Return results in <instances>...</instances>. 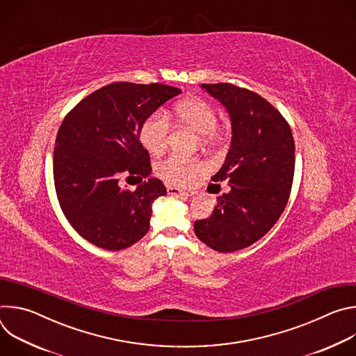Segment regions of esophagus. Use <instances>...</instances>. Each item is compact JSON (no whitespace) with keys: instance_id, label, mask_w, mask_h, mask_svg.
Instances as JSON below:
<instances>
[{"instance_id":"esophagus-1","label":"esophagus","mask_w":356,"mask_h":356,"mask_svg":"<svg viewBox=\"0 0 356 356\" xmlns=\"http://www.w3.org/2000/svg\"><path fill=\"white\" fill-rule=\"evenodd\" d=\"M168 193L172 194V195H180V197H190V195L194 194V191H186V190H181V188L175 187V186H169Z\"/></svg>"}]
</instances>
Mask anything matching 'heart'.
I'll use <instances>...</instances> for the list:
<instances>
[{
  "mask_svg": "<svg viewBox=\"0 0 356 356\" xmlns=\"http://www.w3.org/2000/svg\"><path fill=\"white\" fill-rule=\"evenodd\" d=\"M173 118L197 132L202 145H214L222 136V129L217 125L218 114L216 107L202 98L180 101L173 107ZM169 135L170 122L162 111L149 114L139 128V140L150 154L162 152L166 147ZM206 170L207 163L202 159L180 155H169L155 165L156 175L166 183L177 187L191 186Z\"/></svg>",
  "mask_w": 356,
  "mask_h": 356,
  "instance_id": "b5f03b06",
  "label": "heart"
}]
</instances>
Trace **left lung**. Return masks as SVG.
I'll return each instance as SVG.
<instances>
[{
  "label": "left lung",
  "instance_id": "obj_1",
  "mask_svg": "<svg viewBox=\"0 0 356 356\" xmlns=\"http://www.w3.org/2000/svg\"><path fill=\"white\" fill-rule=\"evenodd\" d=\"M201 87L229 113L232 142L213 180H227L231 190L217 197L209 218L194 222V232L214 250L234 252L261 239L284 211L294 176V139L284 117L258 92L231 83Z\"/></svg>",
  "mask_w": 356,
  "mask_h": 356
}]
</instances>
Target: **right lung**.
Instances as JSON below:
<instances>
[{
    "mask_svg": "<svg viewBox=\"0 0 356 356\" xmlns=\"http://www.w3.org/2000/svg\"><path fill=\"white\" fill-rule=\"evenodd\" d=\"M180 92L161 83L115 81L88 94L65 117L54 152L56 195L70 225L95 246L121 250L149 231L152 204L166 187L149 177L139 128ZM122 175L147 180L129 191L118 183Z\"/></svg>",
    "mask_w": 356,
    "mask_h": 356,
    "instance_id": "obj_1",
    "label": "right lung"
}]
</instances>
